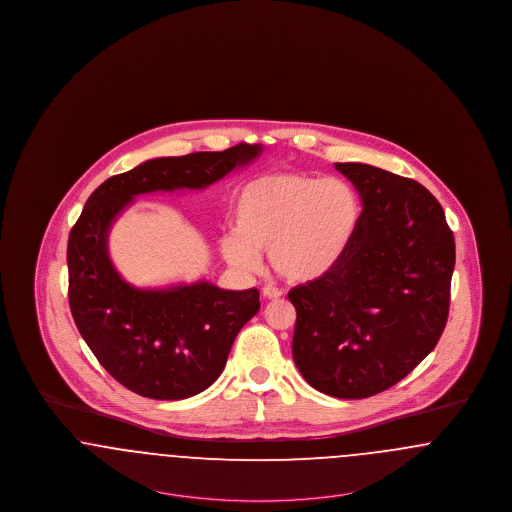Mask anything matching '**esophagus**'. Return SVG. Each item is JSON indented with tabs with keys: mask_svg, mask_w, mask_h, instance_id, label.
<instances>
[{
	"mask_svg": "<svg viewBox=\"0 0 512 512\" xmlns=\"http://www.w3.org/2000/svg\"><path fill=\"white\" fill-rule=\"evenodd\" d=\"M263 297H265V299H280V297H282V292H280L278 288L265 286V288H263Z\"/></svg>",
	"mask_w": 512,
	"mask_h": 512,
	"instance_id": "obj_1",
	"label": "esophagus"
}]
</instances>
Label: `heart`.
<instances>
[{"label":"heart","instance_id":"heart-1","mask_svg":"<svg viewBox=\"0 0 512 512\" xmlns=\"http://www.w3.org/2000/svg\"><path fill=\"white\" fill-rule=\"evenodd\" d=\"M359 220V195L341 178L265 174L236 195L234 234L220 240V251L230 267L247 274L259 270V253L268 251L278 276L309 284L340 265Z\"/></svg>","mask_w":512,"mask_h":512}]
</instances>
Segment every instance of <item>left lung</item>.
<instances>
[{
  "label": "left lung",
  "instance_id": "obj_1",
  "mask_svg": "<svg viewBox=\"0 0 512 512\" xmlns=\"http://www.w3.org/2000/svg\"><path fill=\"white\" fill-rule=\"evenodd\" d=\"M363 213L340 265L288 293L293 361L326 395L365 399L403 380L449 315L455 238L438 199L393 172L336 163Z\"/></svg>",
  "mask_w": 512,
  "mask_h": 512
}]
</instances>
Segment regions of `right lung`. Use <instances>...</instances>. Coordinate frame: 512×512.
<instances>
[{
	"label": "right lung",
	"mask_w": 512,
	"mask_h": 512,
	"mask_svg": "<svg viewBox=\"0 0 512 512\" xmlns=\"http://www.w3.org/2000/svg\"><path fill=\"white\" fill-rule=\"evenodd\" d=\"M261 151L259 144H238L151 159L111 176L88 197L67 245L69 305L80 336L124 388L163 401L207 390L261 303L257 288L230 292L205 280L163 290L130 286L109 257L111 224L136 195L203 190Z\"/></svg>",
	"instance_id": "right-lung-1"
}]
</instances>
